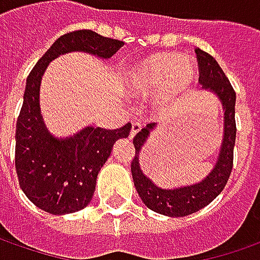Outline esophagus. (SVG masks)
Returning a JSON list of instances; mask_svg holds the SVG:
<instances>
[{"mask_svg":"<svg viewBox=\"0 0 260 260\" xmlns=\"http://www.w3.org/2000/svg\"><path fill=\"white\" fill-rule=\"evenodd\" d=\"M141 127H143V124H141L140 121H133V123H132V132H130V139H133L134 136H136V134L140 132Z\"/></svg>","mask_w":260,"mask_h":260,"instance_id":"1","label":"esophagus"}]
</instances>
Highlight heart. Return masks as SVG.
<instances>
[{
  "label": "heart",
  "instance_id": "b5f03b06",
  "mask_svg": "<svg viewBox=\"0 0 260 260\" xmlns=\"http://www.w3.org/2000/svg\"><path fill=\"white\" fill-rule=\"evenodd\" d=\"M192 65L174 53H155L126 73V86L134 96L150 98L158 109L167 107L192 79Z\"/></svg>",
  "mask_w": 260,
  "mask_h": 260
}]
</instances>
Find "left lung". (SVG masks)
<instances>
[{
	"mask_svg": "<svg viewBox=\"0 0 260 260\" xmlns=\"http://www.w3.org/2000/svg\"><path fill=\"white\" fill-rule=\"evenodd\" d=\"M195 53L198 60L200 83L202 85V89H208L215 93L223 107V141L214 170L205 180L198 184L174 189L157 187L144 175L139 164V153L141 151V147L146 144L148 134L155 127V123H150L144 128H141V132L136 134L133 139L136 148V155L132 161L134 187L140 195L141 201L147 205V208L167 216L191 215L211 204L222 192L234 166V146L236 139V93L215 59L200 48L195 49Z\"/></svg>",
	"mask_w": 260,
	"mask_h": 260,
	"instance_id": "left-lung-1",
	"label": "left lung"
}]
</instances>
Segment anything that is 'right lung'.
Returning <instances> with one entry per match:
<instances>
[{
    "mask_svg": "<svg viewBox=\"0 0 260 260\" xmlns=\"http://www.w3.org/2000/svg\"><path fill=\"white\" fill-rule=\"evenodd\" d=\"M123 45V41L102 37L90 29L68 32L45 52L26 79L15 132V170L24 194L45 212L63 215L86 208L113 144L132 130L130 123L117 130L90 126L66 139L53 137L39 110V87L45 69L62 53L82 51L107 59Z\"/></svg>",
    "mask_w": 260,
    "mask_h": 260,
    "instance_id": "obj_1",
    "label": "right lung"
}]
</instances>
